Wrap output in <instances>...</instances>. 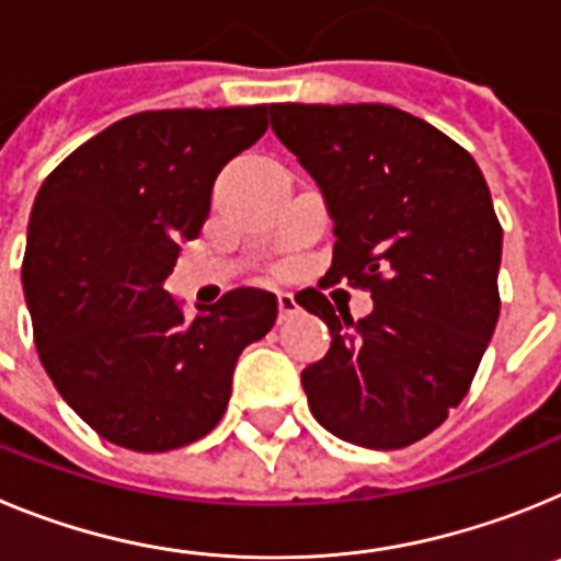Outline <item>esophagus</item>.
I'll list each match as a JSON object with an SVG mask.
<instances>
[{"label":"esophagus","mask_w":561,"mask_h":561,"mask_svg":"<svg viewBox=\"0 0 561 561\" xmlns=\"http://www.w3.org/2000/svg\"><path fill=\"white\" fill-rule=\"evenodd\" d=\"M295 311H297L295 295H289V291H277V317L286 320V317H291Z\"/></svg>","instance_id":"34e87169"}]
</instances>
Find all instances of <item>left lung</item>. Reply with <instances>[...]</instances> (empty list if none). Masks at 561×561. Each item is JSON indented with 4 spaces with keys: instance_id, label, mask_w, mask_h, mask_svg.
Wrapping results in <instances>:
<instances>
[{
    "instance_id": "left-lung-1",
    "label": "left lung",
    "mask_w": 561,
    "mask_h": 561,
    "mask_svg": "<svg viewBox=\"0 0 561 561\" xmlns=\"http://www.w3.org/2000/svg\"><path fill=\"white\" fill-rule=\"evenodd\" d=\"M272 131L323 193L331 280L370 289L374 311L336 314L331 348L300 374L314 419L342 440L401 449L433 433L474 379L500 317L503 230L472 153L385 103H272Z\"/></svg>"
}]
</instances>
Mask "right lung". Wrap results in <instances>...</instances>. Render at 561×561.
<instances>
[{
    "mask_svg": "<svg viewBox=\"0 0 561 561\" xmlns=\"http://www.w3.org/2000/svg\"><path fill=\"white\" fill-rule=\"evenodd\" d=\"M266 126L264 103L131 114L69 153L33 202L22 286L38 356L117 447L168 453L210 433L241 351L275 325L272 291L241 286L193 320L165 291L219 171Z\"/></svg>",
    "mask_w": 561,
    "mask_h": 561,
    "instance_id": "1",
    "label": "right lung"
}]
</instances>
